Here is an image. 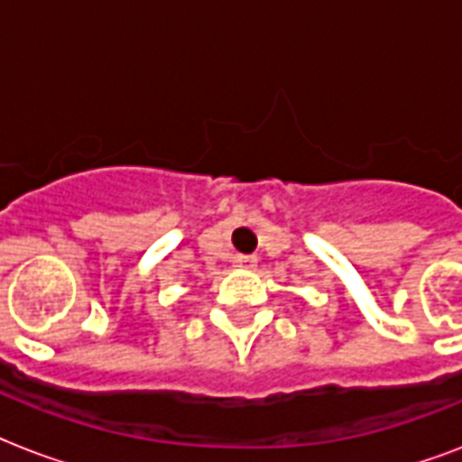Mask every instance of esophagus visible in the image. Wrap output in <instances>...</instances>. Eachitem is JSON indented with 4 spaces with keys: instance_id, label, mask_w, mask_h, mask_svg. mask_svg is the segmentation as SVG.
<instances>
[{
    "instance_id": "esophagus-1",
    "label": "esophagus",
    "mask_w": 462,
    "mask_h": 462,
    "mask_svg": "<svg viewBox=\"0 0 462 462\" xmlns=\"http://www.w3.org/2000/svg\"><path fill=\"white\" fill-rule=\"evenodd\" d=\"M235 266L252 271V268H256V259H254V256H237V259H235Z\"/></svg>"
}]
</instances>
